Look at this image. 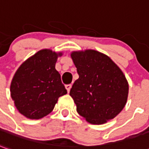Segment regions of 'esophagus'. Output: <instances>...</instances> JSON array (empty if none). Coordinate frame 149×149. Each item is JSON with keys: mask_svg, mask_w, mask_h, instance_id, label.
<instances>
[{"mask_svg": "<svg viewBox=\"0 0 149 149\" xmlns=\"http://www.w3.org/2000/svg\"><path fill=\"white\" fill-rule=\"evenodd\" d=\"M65 87V88H66L67 92H70V88H71V84H66Z\"/></svg>", "mask_w": 149, "mask_h": 149, "instance_id": "esophagus-1", "label": "esophagus"}]
</instances>
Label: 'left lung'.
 <instances>
[{"label":"left lung","mask_w":149,"mask_h":149,"mask_svg":"<svg viewBox=\"0 0 149 149\" xmlns=\"http://www.w3.org/2000/svg\"><path fill=\"white\" fill-rule=\"evenodd\" d=\"M70 56L79 76L70 92L78 113L92 124L114 118L126 105L129 91L121 69L96 50L74 51Z\"/></svg>","instance_id":"left-lung-1"}]
</instances>
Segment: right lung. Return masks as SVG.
<instances>
[{
	"label": "right lung",
	"instance_id": "1",
	"mask_svg": "<svg viewBox=\"0 0 149 149\" xmlns=\"http://www.w3.org/2000/svg\"><path fill=\"white\" fill-rule=\"evenodd\" d=\"M62 53L42 49L19 66L10 84V95L18 112L40 119L53 111L60 96L67 93L55 69Z\"/></svg>",
	"mask_w": 149,
	"mask_h": 149
}]
</instances>
